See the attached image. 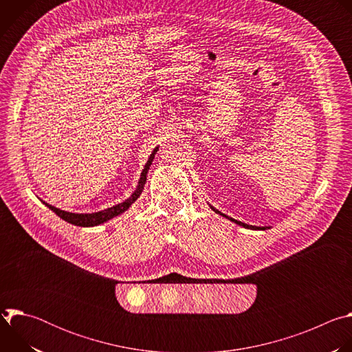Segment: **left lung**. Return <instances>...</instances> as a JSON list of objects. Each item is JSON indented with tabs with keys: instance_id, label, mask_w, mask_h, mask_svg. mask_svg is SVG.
Segmentation results:
<instances>
[{
	"instance_id": "left-lung-1",
	"label": "left lung",
	"mask_w": 352,
	"mask_h": 352,
	"mask_svg": "<svg viewBox=\"0 0 352 352\" xmlns=\"http://www.w3.org/2000/svg\"><path fill=\"white\" fill-rule=\"evenodd\" d=\"M210 206V209L214 212V213H217V214H220V216H223V217H226V219H228L230 221H232V223H235V224H238V226H241V227H243V228H248V230H262V231H265V230H267V228H270V227H258V226H249V224H246V223H242V221H238V220H235V219H232V217H228L227 214H224V213H221V212H219L216 208H213L212 205H209Z\"/></svg>"
}]
</instances>
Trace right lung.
<instances>
[{"mask_svg":"<svg viewBox=\"0 0 352 352\" xmlns=\"http://www.w3.org/2000/svg\"><path fill=\"white\" fill-rule=\"evenodd\" d=\"M159 150V146H156L153 148L152 155L148 156L142 173H140V178L138 181V185L135 188V190L132 192V195L125 199L124 202L116 205V206H111V208H107L104 210H100V212H96V213H71V212H65V210H61L56 206H52L48 205L47 202H43L48 209H52L58 217H61L63 220H65L67 223H71L74 226H78V227H96V226H100L103 223H107L109 220L125 213L131 206L132 204L135 202V200L140 196L143 188H144V184H146V179H147V173H148V168L150 166H152L153 163V159H155V155L157 153Z\"/></svg>","mask_w":352,"mask_h":352,"instance_id":"obj_1","label":"right lung"}]
</instances>
